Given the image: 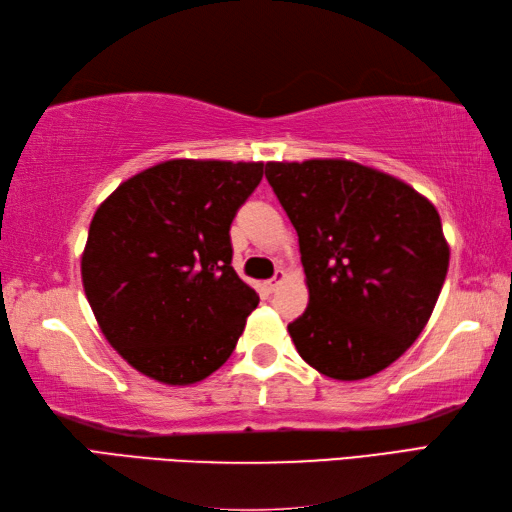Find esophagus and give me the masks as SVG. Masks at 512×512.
<instances>
[{"label":"esophagus","mask_w":512,"mask_h":512,"mask_svg":"<svg viewBox=\"0 0 512 512\" xmlns=\"http://www.w3.org/2000/svg\"><path fill=\"white\" fill-rule=\"evenodd\" d=\"M281 281H284V273H281V270H277L275 277H273V279H268L264 286H266V290H268V292H275V290L279 288Z\"/></svg>","instance_id":"obj_1"}]
</instances>
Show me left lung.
Returning a JSON list of instances; mask_svg holds the SVG:
<instances>
[{"label":"left lung","mask_w":512,"mask_h":512,"mask_svg":"<svg viewBox=\"0 0 512 512\" xmlns=\"http://www.w3.org/2000/svg\"><path fill=\"white\" fill-rule=\"evenodd\" d=\"M299 235L310 303L288 325L336 380L383 372L427 325L449 270L440 215L409 184L352 160L266 162Z\"/></svg>","instance_id":"obj_1"}]
</instances>
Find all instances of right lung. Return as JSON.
I'll list each match as a JSON object with an SVG mask.
<instances>
[{
  "mask_svg": "<svg viewBox=\"0 0 512 512\" xmlns=\"http://www.w3.org/2000/svg\"><path fill=\"white\" fill-rule=\"evenodd\" d=\"M264 162L167 160L96 209L83 288L105 339L140 374L191 385L233 354L257 292L231 266V224Z\"/></svg>",
  "mask_w": 512,
  "mask_h": 512,
  "instance_id": "add662e5",
  "label": "right lung"
}]
</instances>
